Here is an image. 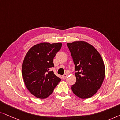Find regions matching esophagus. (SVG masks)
Segmentation results:
<instances>
[{"label":"esophagus","mask_w":120,"mask_h":120,"mask_svg":"<svg viewBox=\"0 0 120 120\" xmlns=\"http://www.w3.org/2000/svg\"><path fill=\"white\" fill-rule=\"evenodd\" d=\"M67 76H68V75L65 73V74H64L63 76H62V78H63V79H65L67 77Z\"/></svg>","instance_id":"1"}]
</instances>
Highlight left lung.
Returning <instances> with one entry per match:
<instances>
[{"mask_svg": "<svg viewBox=\"0 0 120 120\" xmlns=\"http://www.w3.org/2000/svg\"><path fill=\"white\" fill-rule=\"evenodd\" d=\"M67 45L76 71V82L72 86V90L81 99L90 98L97 92L104 79L103 59L97 49L86 41L68 43Z\"/></svg>", "mask_w": 120, "mask_h": 120, "instance_id": "left-lung-1", "label": "left lung"}]
</instances>
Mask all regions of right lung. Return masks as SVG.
<instances>
[{
  "mask_svg": "<svg viewBox=\"0 0 120 120\" xmlns=\"http://www.w3.org/2000/svg\"><path fill=\"white\" fill-rule=\"evenodd\" d=\"M61 46V43H41L32 47L25 56L22 67L23 81L37 98H47L61 81L50 69L54 68V57Z\"/></svg>",
  "mask_w": 120,
  "mask_h": 120,
  "instance_id": "right-lung-1",
  "label": "right lung"
}]
</instances>
